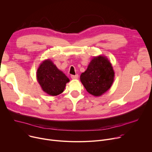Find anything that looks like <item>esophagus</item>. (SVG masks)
I'll use <instances>...</instances> for the list:
<instances>
[{
  "label": "esophagus",
  "mask_w": 152,
  "mask_h": 152,
  "mask_svg": "<svg viewBox=\"0 0 152 152\" xmlns=\"http://www.w3.org/2000/svg\"><path fill=\"white\" fill-rule=\"evenodd\" d=\"M78 75H72L71 76V77H72L73 79H77L78 78Z\"/></svg>",
  "instance_id": "esophagus-1"
}]
</instances>
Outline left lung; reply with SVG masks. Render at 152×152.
<instances>
[{
    "instance_id": "obj_1",
    "label": "left lung",
    "mask_w": 152,
    "mask_h": 152,
    "mask_svg": "<svg viewBox=\"0 0 152 152\" xmlns=\"http://www.w3.org/2000/svg\"><path fill=\"white\" fill-rule=\"evenodd\" d=\"M115 73L112 64L104 56L94 57L80 80L87 92L95 96H102L112 86Z\"/></svg>"
}]
</instances>
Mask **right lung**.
<instances>
[{"label":"right lung","mask_w":152,"mask_h":152,"mask_svg":"<svg viewBox=\"0 0 152 152\" xmlns=\"http://www.w3.org/2000/svg\"><path fill=\"white\" fill-rule=\"evenodd\" d=\"M37 79L45 93L50 96L62 94L69 81L68 77L57 68L50 59H46L39 65Z\"/></svg>","instance_id":"add662e5"}]
</instances>
